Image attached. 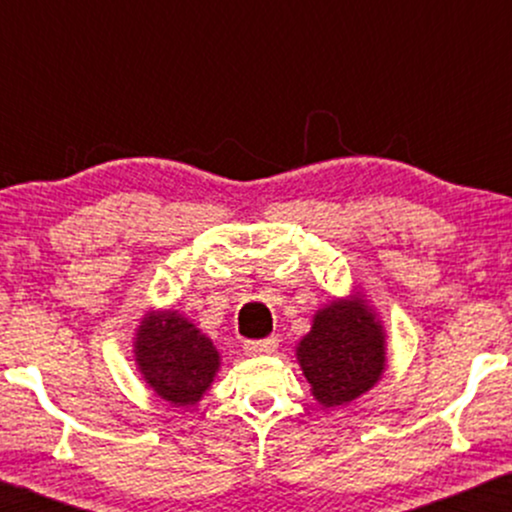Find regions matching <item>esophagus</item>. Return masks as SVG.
<instances>
[{
  "mask_svg": "<svg viewBox=\"0 0 512 512\" xmlns=\"http://www.w3.org/2000/svg\"><path fill=\"white\" fill-rule=\"evenodd\" d=\"M277 347H279V340L275 338V335H270V338H263V340H247V342H244V352L251 354V356L272 354Z\"/></svg>",
  "mask_w": 512,
  "mask_h": 512,
  "instance_id": "esophagus-1",
  "label": "esophagus"
}]
</instances>
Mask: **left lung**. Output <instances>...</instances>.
I'll list each match as a JSON object with an SVG mask.
<instances>
[{
	"mask_svg": "<svg viewBox=\"0 0 512 512\" xmlns=\"http://www.w3.org/2000/svg\"><path fill=\"white\" fill-rule=\"evenodd\" d=\"M296 356L312 394L335 408L366 394L384 373V333L361 300H333L314 314Z\"/></svg>",
	"mask_w": 512,
	"mask_h": 512,
	"instance_id": "8db88e82",
	"label": "left lung"
}]
</instances>
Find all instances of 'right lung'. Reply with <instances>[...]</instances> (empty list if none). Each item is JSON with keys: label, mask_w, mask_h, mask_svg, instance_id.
Returning <instances> with one entry per match:
<instances>
[{"label": "right lung", "mask_w": 512, "mask_h": 512, "mask_svg": "<svg viewBox=\"0 0 512 512\" xmlns=\"http://www.w3.org/2000/svg\"><path fill=\"white\" fill-rule=\"evenodd\" d=\"M139 373L160 398L174 405H193L214 382L219 352L177 312L144 317L135 338Z\"/></svg>", "instance_id": "add662e5"}]
</instances>
